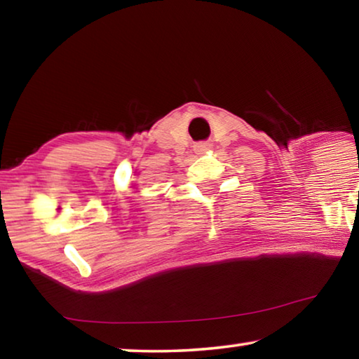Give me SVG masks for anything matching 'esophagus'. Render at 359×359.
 Instances as JSON below:
<instances>
[{
    "instance_id": "1",
    "label": "esophagus",
    "mask_w": 359,
    "mask_h": 359,
    "mask_svg": "<svg viewBox=\"0 0 359 359\" xmlns=\"http://www.w3.org/2000/svg\"><path fill=\"white\" fill-rule=\"evenodd\" d=\"M194 154L198 155H204L208 154V150L210 149V144L209 142H199V144H194Z\"/></svg>"
}]
</instances>
